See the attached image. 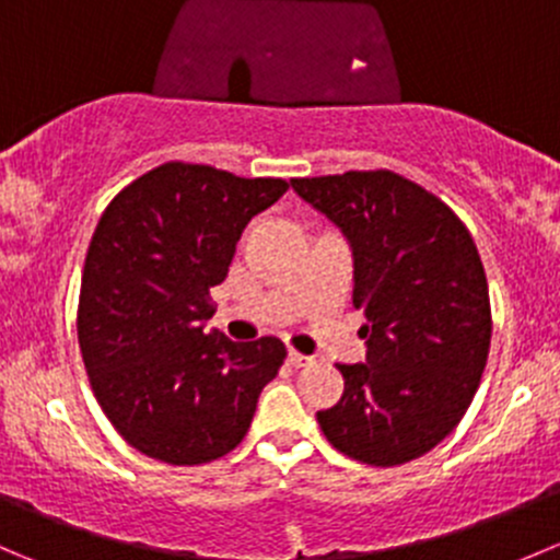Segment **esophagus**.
<instances>
[{"instance_id": "1", "label": "esophagus", "mask_w": 560, "mask_h": 560, "mask_svg": "<svg viewBox=\"0 0 560 560\" xmlns=\"http://www.w3.org/2000/svg\"><path fill=\"white\" fill-rule=\"evenodd\" d=\"M287 363H290L292 369H303V365L312 363V358H306V354H301V352H295V349H290V352H287Z\"/></svg>"}]
</instances>
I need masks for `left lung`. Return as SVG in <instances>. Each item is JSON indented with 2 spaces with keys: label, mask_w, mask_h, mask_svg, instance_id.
<instances>
[{
  "label": "left lung",
  "mask_w": 560,
  "mask_h": 560,
  "mask_svg": "<svg viewBox=\"0 0 560 560\" xmlns=\"http://www.w3.org/2000/svg\"><path fill=\"white\" fill-rule=\"evenodd\" d=\"M343 230L354 254L352 306L365 363L336 369L343 395L316 411L327 442L369 466L431 453L466 415L490 352L488 276L460 217L393 171L292 178Z\"/></svg>",
  "instance_id": "obj_1"
}]
</instances>
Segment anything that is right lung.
Wrapping results in <instances>:
<instances>
[{
    "mask_svg": "<svg viewBox=\"0 0 560 560\" xmlns=\"http://www.w3.org/2000/svg\"><path fill=\"white\" fill-rule=\"evenodd\" d=\"M287 189L165 162L107 202L83 265L78 343L94 398L138 453L200 466L244 442L287 349L273 336H206L202 319L244 228Z\"/></svg>",
    "mask_w": 560,
    "mask_h": 560,
    "instance_id": "obj_1",
    "label": "right lung"
}]
</instances>
